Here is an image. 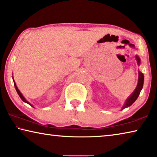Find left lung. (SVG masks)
I'll return each mask as SVG.
<instances>
[{
    "label": "left lung",
    "mask_w": 157,
    "mask_h": 157,
    "mask_svg": "<svg viewBox=\"0 0 157 157\" xmlns=\"http://www.w3.org/2000/svg\"><path fill=\"white\" fill-rule=\"evenodd\" d=\"M136 60H137V63H138V65L140 64V60L139 59V57L138 56H136ZM139 75H138V85H137V87L135 89V91H133V93L131 94V95L129 96V98L127 99V101H126V103L124 106L122 108V110L126 108H128V107L131 106L132 104L136 101V99L138 98V97L139 96V94L140 93V91L142 90L143 86V82H144V75L143 74L141 73V72L139 71Z\"/></svg>",
    "instance_id": "left-lung-1"
}]
</instances>
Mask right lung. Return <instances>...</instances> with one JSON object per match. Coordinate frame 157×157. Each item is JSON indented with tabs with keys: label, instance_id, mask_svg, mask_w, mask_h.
Listing matches in <instances>:
<instances>
[{
	"label": "right lung",
	"instance_id": "1",
	"mask_svg": "<svg viewBox=\"0 0 157 157\" xmlns=\"http://www.w3.org/2000/svg\"><path fill=\"white\" fill-rule=\"evenodd\" d=\"M14 87H15V89H16V91H17V94H19V97H20V98H21V100L23 101L24 102H25V103H28V104H29L30 105H31V104H30V103H29V102L27 101L26 100V99H25V98H24V97L23 96V95H22V94H21V92H20V91H19V89H18V88H17V85H16L15 82H14ZM31 106H32V105H31ZM32 107H33V106H32Z\"/></svg>",
	"mask_w": 157,
	"mask_h": 157
}]
</instances>
